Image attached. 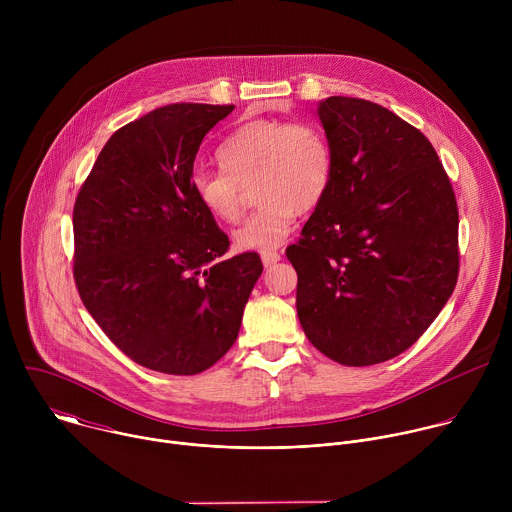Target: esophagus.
I'll return each instance as SVG.
<instances>
[{"label":"esophagus","mask_w":512,"mask_h":512,"mask_svg":"<svg viewBox=\"0 0 512 512\" xmlns=\"http://www.w3.org/2000/svg\"><path fill=\"white\" fill-rule=\"evenodd\" d=\"M279 259H281V255H279L277 251H265V253H261V261H263L265 267H273Z\"/></svg>","instance_id":"1"}]
</instances>
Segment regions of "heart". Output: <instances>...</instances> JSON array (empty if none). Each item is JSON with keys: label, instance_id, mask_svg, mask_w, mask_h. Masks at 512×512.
Here are the masks:
<instances>
[{"label": "heart", "instance_id": "1", "mask_svg": "<svg viewBox=\"0 0 512 512\" xmlns=\"http://www.w3.org/2000/svg\"><path fill=\"white\" fill-rule=\"evenodd\" d=\"M221 172L196 170L192 192L218 223L241 218V188L253 186L259 208L233 233L237 251H271L294 229L296 216L312 212L328 192L330 145L308 123L253 119L237 127L218 148Z\"/></svg>", "mask_w": 512, "mask_h": 512}]
</instances>
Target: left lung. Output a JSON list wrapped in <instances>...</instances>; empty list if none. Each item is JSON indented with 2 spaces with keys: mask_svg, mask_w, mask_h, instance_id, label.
Here are the masks:
<instances>
[{
  "mask_svg": "<svg viewBox=\"0 0 512 512\" xmlns=\"http://www.w3.org/2000/svg\"><path fill=\"white\" fill-rule=\"evenodd\" d=\"M330 186L285 255L308 340L346 367L407 350L458 281V204L429 139L352 97L318 103Z\"/></svg>",
  "mask_w": 512,
  "mask_h": 512,
  "instance_id": "left-lung-1",
  "label": "left lung"
}]
</instances>
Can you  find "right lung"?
I'll return each instance as SVG.
<instances>
[{
	"mask_svg": "<svg viewBox=\"0 0 512 512\" xmlns=\"http://www.w3.org/2000/svg\"><path fill=\"white\" fill-rule=\"evenodd\" d=\"M235 105L176 103L117 129L75 210V281L109 340L166 375H198L235 344L263 273L192 192L204 135Z\"/></svg>",
	"mask_w": 512,
	"mask_h": 512,
	"instance_id": "1",
	"label": "right lung"
}]
</instances>
